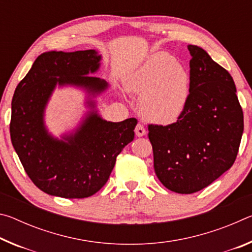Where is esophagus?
Masks as SVG:
<instances>
[{"instance_id": "34e87169", "label": "esophagus", "mask_w": 252, "mask_h": 252, "mask_svg": "<svg viewBox=\"0 0 252 252\" xmlns=\"http://www.w3.org/2000/svg\"><path fill=\"white\" fill-rule=\"evenodd\" d=\"M146 133H147V131H146V129H144V126L141 125V123H139V125L135 126L136 136H143Z\"/></svg>"}]
</instances>
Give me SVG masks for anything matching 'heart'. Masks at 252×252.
<instances>
[{"mask_svg": "<svg viewBox=\"0 0 252 252\" xmlns=\"http://www.w3.org/2000/svg\"><path fill=\"white\" fill-rule=\"evenodd\" d=\"M125 87L131 94L141 96L140 111L144 118L169 125L187 108L190 74L173 55L157 52L126 76Z\"/></svg>", "mask_w": 252, "mask_h": 252, "instance_id": "b5f03b06", "label": "heart"}]
</instances>
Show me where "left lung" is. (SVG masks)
<instances>
[{"label":"left lung","mask_w":252,"mask_h":252,"mask_svg":"<svg viewBox=\"0 0 252 252\" xmlns=\"http://www.w3.org/2000/svg\"><path fill=\"white\" fill-rule=\"evenodd\" d=\"M190 94L177 122L149 125L153 165L159 180L177 193H193L232 167L238 155L244 112L229 72L206 51L188 45Z\"/></svg>","instance_id":"obj_1"}]
</instances>
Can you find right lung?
<instances>
[{
	"mask_svg": "<svg viewBox=\"0 0 252 252\" xmlns=\"http://www.w3.org/2000/svg\"><path fill=\"white\" fill-rule=\"evenodd\" d=\"M101 55L95 50L45 52L15 89L11 141L32 182L43 192L67 199L91 197L103 187L122 149L134 139L136 119L110 122L91 111L74 133L62 140L44 126V110L57 85H74L91 95L108 83L94 73ZM94 108V102L89 101Z\"/></svg>",
	"mask_w": 252,
	"mask_h": 252,
	"instance_id": "obj_1",
	"label": "right lung"
}]
</instances>
